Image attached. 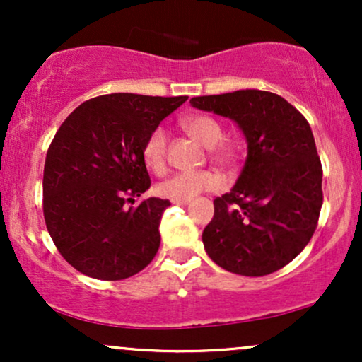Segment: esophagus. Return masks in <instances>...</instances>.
<instances>
[{
  "instance_id": "obj_1",
  "label": "esophagus",
  "mask_w": 362,
  "mask_h": 362,
  "mask_svg": "<svg viewBox=\"0 0 362 362\" xmlns=\"http://www.w3.org/2000/svg\"><path fill=\"white\" fill-rule=\"evenodd\" d=\"M172 202L177 206H187L190 204V199H180V201H172Z\"/></svg>"
}]
</instances>
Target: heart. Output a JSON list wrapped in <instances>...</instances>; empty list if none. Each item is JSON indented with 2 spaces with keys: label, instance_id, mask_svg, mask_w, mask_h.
Listing matches in <instances>:
<instances>
[{
  "label": "heart",
  "instance_id": "b5f03b06",
  "mask_svg": "<svg viewBox=\"0 0 362 362\" xmlns=\"http://www.w3.org/2000/svg\"><path fill=\"white\" fill-rule=\"evenodd\" d=\"M184 129L199 143L211 148L214 161L226 165L233 160V149L226 144H219L224 132L219 120L204 114L192 115L184 120ZM167 149L168 134L163 127L158 126L149 132L141 149L146 167L155 173H163L167 168ZM221 185L223 180L218 173L201 170V172H182L168 177L158 185V192L172 201H180V199H192L202 192L218 190Z\"/></svg>",
  "mask_w": 362,
  "mask_h": 362
}]
</instances>
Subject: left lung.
I'll return each instance as SVG.
<instances>
[{
    "label": "left lung",
    "instance_id": "obj_1",
    "mask_svg": "<svg viewBox=\"0 0 362 362\" xmlns=\"http://www.w3.org/2000/svg\"><path fill=\"white\" fill-rule=\"evenodd\" d=\"M190 105L235 120L248 144L238 180L214 199V218L202 231L207 255L240 276L279 271L308 245L323 204L322 163L308 120L262 90L194 97Z\"/></svg>",
    "mask_w": 362,
    "mask_h": 362
}]
</instances>
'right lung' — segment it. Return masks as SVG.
Listing matches in <instances>:
<instances>
[{
  "instance_id": "right-lung-1",
  "label": "right lung",
  "mask_w": 362,
  "mask_h": 362,
  "mask_svg": "<svg viewBox=\"0 0 362 362\" xmlns=\"http://www.w3.org/2000/svg\"><path fill=\"white\" fill-rule=\"evenodd\" d=\"M187 97L110 93L90 98L61 124L44 165V219L69 265L120 281L155 259L170 201L139 197L151 185L144 141Z\"/></svg>"
}]
</instances>
